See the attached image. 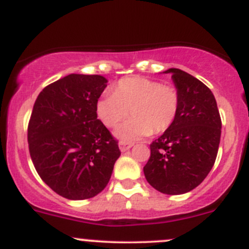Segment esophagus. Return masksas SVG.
Segmentation results:
<instances>
[{"label": "esophagus", "instance_id": "esophagus-1", "mask_svg": "<svg viewBox=\"0 0 249 249\" xmlns=\"http://www.w3.org/2000/svg\"><path fill=\"white\" fill-rule=\"evenodd\" d=\"M131 147H132V143L125 142V141H120L119 142V148L122 152H126V150H129Z\"/></svg>", "mask_w": 249, "mask_h": 249}]
</instances>
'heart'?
<instances>
[{"label": "heart", "instance_id": "heart-1", "mask_svg": "<svg viewBox=\"0 0 249 249\" xmlns=\"http://www.w3.org/2000/svg\"><path fill=\"white\" fill-rule=\"evenodd\" d=\"M180 96L172 85L144 77L119 80L113 95L101 97L96 104L97 118L107 127H115L129 115L134 117L115 131L122 141H135L171 127L179 110Z\"/></svg>", "mask_w": 249, "mask_h": 249}]
</instances>
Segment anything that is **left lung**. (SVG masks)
Here are the masks:
<instances>
[{
    "mask_svg": "<svg viewBox=\"0 0 249 249\" xmlns=\"http://www.w3.org/2000/svg\"><path fill=\"white\" fill-rule=\"evenodd\" d=\"M180 96L175 123L150 143V157L143 167L154 189L179 195L196 188L207 177L217 158L222 120L212 91L197 78L170 69Z\"/></svg>",
    "mask_w": 249,
    "mask_h": 249,
    "instance_id": "8db88e82",
    "label": "left lung"
}]
</instances>
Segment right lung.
<instances>
[{"label":"right lung","mask_w":249,"mask_h":249,"mask_svg":"<svg viewBox=\"0 0 249 249\" xmlns=\"http://www.w3.org/2000/svg\"><path fill=\"white\" fill-rule=\"evenodd\" d=\"M106 87L99 74H69L47 85L35 102L27 126L30 155L42 180L60 196H96L120 157L118 141L97 119Z\"/></svg>","instance_id":"add662e5"}]
</instances>
